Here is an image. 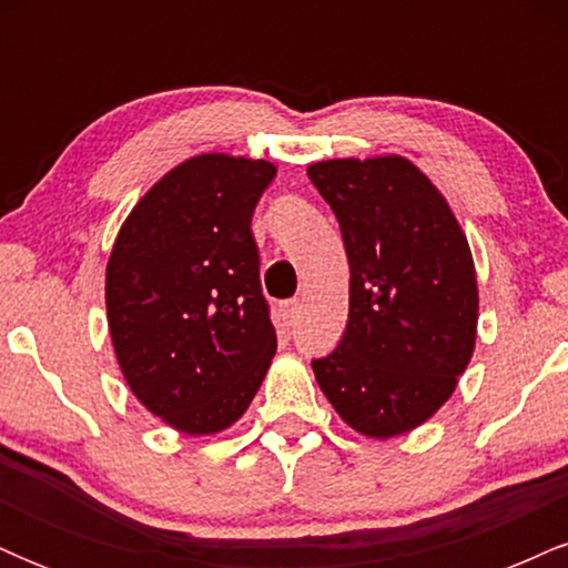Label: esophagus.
Listing matches in <instances>:
<instances>
[{"label": "esophagus", "instance_id": "1", "mask_svg": "<svg viewBox=\"0 0 568 568\" xmlns=\"http://www.w3.org/2000/svg\"><path fill=\"white\" fill-rule=\"evenodd\" d=\"M280 312H283L285 325H293V323L298 321V312H302V304H298L296 298H293V302H285L283 306H280Z\"/></svg>", "mask_w": 568, "mask_h": 568}]
</instances>
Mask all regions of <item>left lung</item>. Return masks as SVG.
<instances>
[{"instance_id":"left-lung-1","label":"left lung","mask_w":568,"mask_h":568,"mask_svg":"<svg viewBox=\"0 0 568 568\" xmlns=\"http://www.w3.org/2000/svg\"><path fill=\"white\" fill-rule=\"evenodd\" d=\"M306 175L349 262L347 331L312 371L355 433L397 438L438 414L473 357L470 243L440 189L400 154L312 162Z\"/></svg>"}]
</instances>
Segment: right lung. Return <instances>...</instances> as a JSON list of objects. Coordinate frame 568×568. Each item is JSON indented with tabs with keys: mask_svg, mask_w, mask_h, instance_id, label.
Listing matches in <instances>:
<instances>
[{
	"mask_svg": "<svg viewBox=\"0 0 568 568\" xmlns=\"http://www.w3.org/2000/svg\"><path fill=\"white\" fill-rule=\"evenodd\" d=\"M277 168L197 154L135 202L106 264V321L130 393L168 427L216 435L277 349L251 216Z\"/></svg>",
	"mask_w": 568,
	"mask_h": 568,
	"instance_id": "obj_1",
	"label": "right lung"
}]
</instances>
